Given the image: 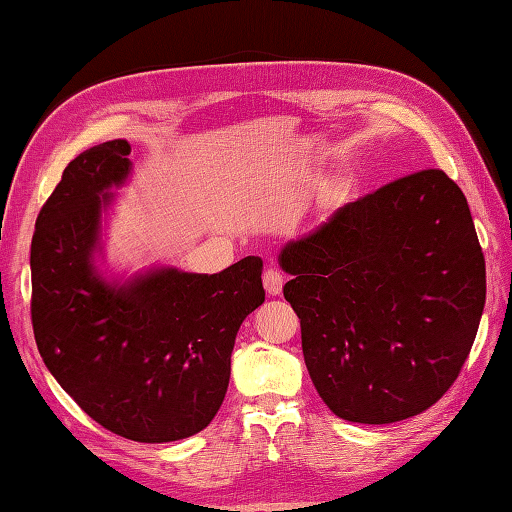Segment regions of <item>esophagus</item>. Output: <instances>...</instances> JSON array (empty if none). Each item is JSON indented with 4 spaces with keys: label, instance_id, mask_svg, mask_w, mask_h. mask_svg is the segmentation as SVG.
<instances>
[{
    "label": "esophagus",
    "instance_id": "obj_1",
    "mask_svg": "<svg viewBox=\"0 0 512 512\" xmlns=\"http://www.w3.org/2000/svg\"><path fill=\"white\" fill-rule=\"evenodd\" d=\"M264 288L270 297H279L284 292V277L275 268H268L264 273Z\"/></svg>",
    "mask_w": 512,
    "mask_h": 512
}]
</instances>
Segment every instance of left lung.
Wrapping results in <instances>:
<instances>
[{"instance_id": "8db88e82", "label": "left lung", "mask_w": 512, "mask_h": 512, "mask_svg": "<svg viewBox=\"0 0 512 512\" xmlns=\"http://www.w3.org/2000/svg\"><path fill=\"white\" fill-rule=\"evenodd\" d=\"M303 358L334 416L389 424L442 398L471 352L486 301L473 217L427 169L336 209L279 250Z\"/></svg>"}]
</instances>
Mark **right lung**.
I'll list each match as a JSON object with an SVG mask.
<instances>
[{
  "label": "right lung",
  "mask_w": 512,
  "mask_h": 512,
  "mask_svg": "<svg viewBox=\"0 0 512 512\" xmlns=\"http://www.w3.org/2000/svg\"><path fill=\"white\" fill-rule=\"evenodd\" d=\"M129 154L125 138L85 149L43 204L32 328L50 374L90 418L134 442H176L222 407L239 325L266 299L264 262L250 255L215 275L114 270L105 237Z\"/></svg>",
  "instance_id": "add662e5"
}]
</instances>
